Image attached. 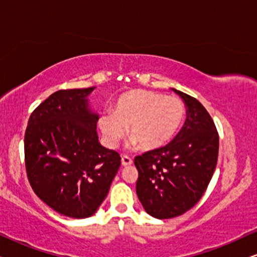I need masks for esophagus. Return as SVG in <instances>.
<instances>
[{
    "instance_id": "esophagus-1",
    "label": "esophagus",
    "mask_w": 257,
    "mask_h": 257,
    "mask_svg": "<svg viewBox=\"0 0 257 257\" xmlns=\"http://www.w3.org/2000/svg\"><path fill=\"white\" fill-rule=\"evenodd\" d=\"M132 163H133V160L127 156H124L121 158V165H122V166H130V165H132Z\"/></svg>"
}]
</instances>
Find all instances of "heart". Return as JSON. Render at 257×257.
<instances>
[{
	"mask_svg": "<svg viewBox=\"0 0 257 257\" xmlns=\"http://www.w3.org/2000/svg\"><path fill=\"white\" fill-rule=\"evenodd\" d=\"M185 103L175 96L136 90L121 94L113 111H105L98 120L105 144L115 149L128 128L132 149L156 150L175 136L184 121Z\"/></svg>",
	"mask_w": 257,
	"mask_h": 257,
	"instance_id": "obj_1",
	"label": "heart"
}]
</instances>
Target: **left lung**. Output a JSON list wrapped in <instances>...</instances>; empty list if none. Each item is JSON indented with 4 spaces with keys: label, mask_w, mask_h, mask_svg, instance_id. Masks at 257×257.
I'll return each instance as SVG.
<instances>
[{
    "label": "left lung",
    "mask_w": 257,
    "mask_h": 257,
    "mask_svg": "<svg viewBox=\"0 0 257 257\" xmlns=\"http://www.w3.org/2000/svg\"><path fill=\"white\" fill-rule=\"evenodd\" d=\"M172 91L185 103L184 126L167 145L135 159L137 195L156 219H172L195 206L213 177L219 154V135L203 105L181 91Z\"/></svg>",
    "instance_id": "left-lung-1"
}]
</instances>
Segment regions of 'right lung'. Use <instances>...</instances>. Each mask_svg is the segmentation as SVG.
Returning <instances> with one entry per match:
<instances>
[{"label":"right lung","instance_id":"add662e5","mask_svg":"<svg viewBox=\"0 0 257 257\" xmlns=\"http://www.w3.org/2000/svg\"><path fill=\"white\" fill-rule=\"evenodd\" d=\"M96 87L59 90L28 121L24 156L29 182L42 201L72 219L92 216L106 198L120 156L98 140Z\"/></svg>","mask_w":257,"mask_h":257}]
</instances>
